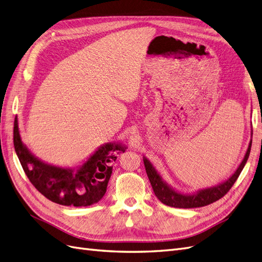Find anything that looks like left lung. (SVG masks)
<instances>
[{
    "instance_id": "1",
    "label": "left lung",
    "mask_w": 262,
    "mask_h": 262,
    "mask_svg": "<svg viewBox=\"0 0 262 262\" xmlns=\"http://www.w3.org/2000/svg\"><path fill=\"white\" fill-rule=\"evenodd\" d=\"M251 137H252V129H251ZM250 147H251V140L249 142L248 148L246 150V154L243 158L242 163L234 171L232 176H229L226 180L222 181L221 184H217L215 186H212L209 188L199 189L191 193L180 192L175 188H172L170 185H168L167 182L163 179L161 173L158 172L157 169L154 167V165L150 163L149 160H147L145 156H143V162H144L147 177L153 188V191L157 196V199L162 203L168 205V207L180 208V209L200 208L220 200L222 196H224L229 191V189H231L232 186L235 184V181L241 175L244 166L246 165V162L248 160Z\"/></svg>"
}]
</instances>
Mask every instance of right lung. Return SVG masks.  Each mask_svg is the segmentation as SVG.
I'll return each mask as SVG.
<instances>
[{"instance_id": "obj_1", "label": "right lung", "mask_w": 262, "mask_h": 262, "mask_svg": "<svg viewBox=\"0 0 262 262\" xmlns=\"http://www.w3.org/2000/svg\"><path fill=\"white\" fill-rule=\"evenodd\" d=\"M14 147L31 184L47 199L61 205L89 207L105 195L117 154L126 149L121 142H108L94 150L77 167L68 168L41 161L23 143L18 119L14 121Z\"/></svg>"}]
</instances>
